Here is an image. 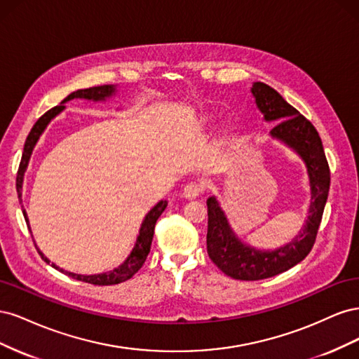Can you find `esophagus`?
I'll return each mask as SVG.
<instances>
[{
  "label": "esophagus",
  "mask_w": 359,
  "mask_h": 359,
  "mask_svg": "<svg viewBox=\"0 0 359 359\" xmlns=\"http://www.w3.org/2000/svg\"><path fill=\"white\" fill-rule=\"evenodd\" d=\"M205 190L202 182H190L182 190V196L186 199H196Z\"/></svg>",
  "instance_id": "esophagus-1"
}]
</instances>
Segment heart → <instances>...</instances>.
<instances>
[{"instance_id":"1","label":"heart","mask_w":359,"mask_h":359,"mask_svg":"<svg viewBox=\"0 0 359 359\" xmlns=\"http://www.w3.org/2000/svg\"><path fill=\"white\" fill-rule=\"evenodd\" d=\"M212 121H214V116L211 114H203L198 119V127L201 130H206V128H210ZM231 137H232L231 130L229 128H223L222 132H220V135H219V139H217V144H219V145H226L231 140Z\"/></svg>"}]
</instances>
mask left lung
<instances>
[{"label":"left lung","mask_w":359,"mask_h":359,"mask_svg":"<svg viewBox=\"0 0 359 359\" xmlns=\"http://www.w3.org/2000/svg\"><path fill=\"white\" fill-rule=\"evenodd\" d=\"M252 94L265 121H277L269 132L271 137L292 148L306 163L311 201L310 215L295 240L269 252L244 244L232 231L220 202L215 196L208 198V256L226 276L247 281L274 277L306 259L316 241L331 182L330 166L320 136L309 119L264 82H255Z\"/></svg>","instance_id":"left-lung-1"}]
</instances>
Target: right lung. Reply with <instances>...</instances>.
Returning a JSON list of instances; mask_svg holds the SVG:
<instances>
[{"label": "right lung", "mask_w": 359, "mask_h": 359, "mask_svg": "<svg viewBox=\"0 0 359 359\" xmlns=\"http://www.w3.org/2000/svg\"><path fill=\"white\" fill-rule=\"evenodd\" d=\"M115 93H116V86L115 85H102V86H91V88H86V90H78V91L69 94L66 99H64L58 106L52 107L50 111H48L45 115H41L37 119V123L32 126L31 132H29V135H28V137L25 140L24 154H22V158H20V165H19V170H18L16 190H18L19 198L22 196L24 175H25V170L28 168V161H29V157L32 154V149H34V147L37 144V140L40 139L41 133L45 132V128L50 123V119H53L60 112H62L64 109H66V106H64V103H67V102H70L73 99H85V100H91V102H104L106 99H109V97H112ZM20 203H22V199H20ZM166 206H168V201H160L154 206V208L145 215L142 224H140L137 240H136V244H135V247L132 250V253L128 255V257L124 260L121 265H119L118 268H114L112 271H109V273L93 274V276H82V274L69 273V271H64L62 268H60L53 262H50V260L45 255H43L39 248H37V252H39V255L41 256V259L45 260L46 264H50L53 268L60 269L61 273L67 274L69 277H72L74 280L85 281V283H91V285H95V286H109V285L123 283V281L132 278L137 273V271L142 268L144 262L147 260V256L149 253L151 243H153L156 222H157L158 217L161 215V212L166 210ZM22 212H24L28 229H29V222H28L27 211L24 210Z\"/></svg>", "instance_id": "1"}]
</instances>
